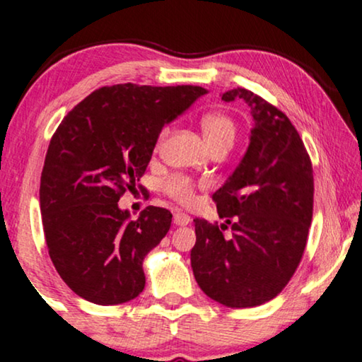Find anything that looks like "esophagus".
I'll list each match as a JSON object with an SVG mask.
<instances>
[{
  "label": "esophagus",
  "mask_w": 362,
  "mask_h": 362,
  "mask_svg": "<svg viewBox=\"0 0 362 362\" xmlns=\"http://www.w3.org/2000/svg\"><path fill=\"white\" fill-rule=\"evenodd\" d=\"M190 221H192V218L187 214H184V211H177V214H173V223L178 226L189 225Z\"/></svg>",
  "instance_id": "34e87169"
}]
</instances>
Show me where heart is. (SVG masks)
I'll list each match as a JSON object with an SVG mask.
<instances>
[{"mask_svg":"<svg viewBox=\"0 0 362 362\" xmlns=\"http://www.w3.org/2000/svg\"><path fill=\"white\" fill-rule=\"evenodd\" d=\"M202 131L209 142L210 148L216 146H233L235 137H237V124L223 112H211L202 117ZM168 129H163L158 137V142L168 136ZM163 190L173 200L180 204L189 205L195 199V184L185 175H172L163 182Z\"/></svg>","mask_w":362,"mask_h":362,"instance_id":"1","label":"heart"}]
</instances>
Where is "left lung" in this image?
Here are the masks:
<instances>
[{"label":"left lung","instance_id":"1","mask_svg":"<svg viewBox=\"0 0 362 362\" xmlns=\"http://www.w3.org/2000/svg\"><path fill=\"white\" fill-rule=\"evenodd\" d=\"M221 99H242L253 129L242 162L214 194L225 223L194 220L190 262L206 296L253 308L278 296L301 262L313 218V165L295 125L273 104L243 88ZM228 226L232 237L225 238Z\"/></svg>","mask_w":362,"mask_h":362}]
</instances>
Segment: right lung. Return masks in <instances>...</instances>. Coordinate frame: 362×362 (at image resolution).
Here are the masks:
<instances>
[{
  "mask_svg": "<svg viewBox=\"0 0 362 362\" xmlns=\"http://www.w3.org/2000/svg\"><path fill=\"white\" fill-rule=\"evenodd\" d=\"M204 94L200 86L100 88L56 129L41 173L42 228L52 264L77 296L110 306L142 293V262L172 214L151 205L131 220L117 202L144 175L163 125Z\"/></svg>",
  "mask_w": 362,
  "mask_h": 362,
  "instance_id": "1",
  "label": "right lung"
}]
</instances>
